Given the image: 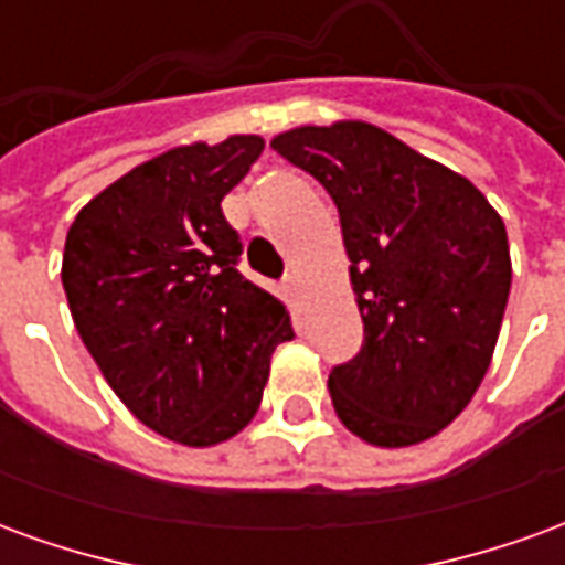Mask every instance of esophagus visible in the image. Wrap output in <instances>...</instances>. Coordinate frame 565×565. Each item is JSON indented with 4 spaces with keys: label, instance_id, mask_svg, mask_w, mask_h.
I'll use <instances>...</instances> for the list:
<instances>
[{
    "label": "esophagus",
    "instance_id": "34e87169",
    "mask_svg": "<svg viewBox=\"0 0 565 565\" xmlns=\"http://www.w3.org/2000/svg\"><path fill=\"white\" fill-rule=\"evenodd\" d=\"M284 290H287V296H290V299H299L302 284H299V275H296V271H290V275L284 278Z\"/></svg>",
    "mask_w": 565,
    "mask_h": 565
}]
</instances>
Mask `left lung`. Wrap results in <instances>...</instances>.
<instances>
[{
    "label": "left lung",
    "instance_id": "left-lung-1",
    "mask_svg": "<svg viewBox=\"0 0 565 565\" xmlns=\"http://www.w3.org/2000/svg\"><path fill=\"white\" fill-rule=\"evenodd\" d=\"M271 148L330 193L363 318L330 372L332 408L379 448L426 441L481 387L511 290L505 223L478 186L366 120L296 127Z\"/></svg>",
    "mask_w": 565,
    "mask_h": 565
}]
</instances>
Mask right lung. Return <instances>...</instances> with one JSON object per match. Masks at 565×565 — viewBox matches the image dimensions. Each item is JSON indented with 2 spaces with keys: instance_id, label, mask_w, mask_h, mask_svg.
Returning <instances> with one entry per match:
<instances>
[{
  "instance_id": "add662e5",
  "label": "right lung",
  "mask_w": 565,
  "mask_h": 565,
  "mask_svg": "<svg viewBox=\"0 0 565 565\" xmlns=\"http://www.w3.org/2000/svg\"><path fill=\"white\" fill-rule=\"evenodd\" d=\"M266 148L259 136L181 145L78 211L63 287L81 342L141 424L211 448L257 415L271 351L294 339L281 299L245 281L221 211Z\"/></svg>"
}]
</instances>
